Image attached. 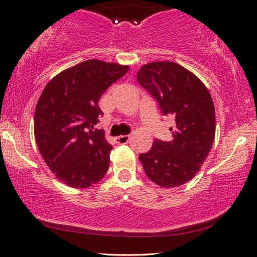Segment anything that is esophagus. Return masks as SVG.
Segmentation results:
<instances>
[{
    "mask_svg": "<svg viewBox=\"0 0 257 257\" xmlns=\"http://www.w3.org/2000/svg\"><path fill=\"white\" fill-rule=\"evenodd\" d=\"M129 140H130V136L129 135H121V136H117L116 137V143H118V144H125V143H128Z\"/></svg>",
    "mask_w": 257,
    "mask_h": 257,
    "instance_id": "obj_1",
    "label": "esophagus"
}]
</instances>
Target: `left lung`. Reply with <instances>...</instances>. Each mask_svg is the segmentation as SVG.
Returning <instances> with one entry per match:
<instances>
[{"label":"left lung","instance_id":"1","mask_svg":"<svg viewBox=\"0 0 257 257\" xmlns=\"http://www.w3.org/2000/svg\"><path fill=\"white\" fill-rule=\"evenodd\" d=\"M137 80L158 101L164 115L175 117L169 141L155 140L139 160L151 182L177 187L193 178L212 149L215 109L208 89L192 72L173 61H153L137 72Z\"/></svg>","mask_w":257,"mask_h":257}]
</instances>
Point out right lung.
<instances>
[{"instance_id":"obj_1","label":"right lung","mask_w":257,"mask_h":257,"mask_svg":"<svg viewBox=\"0 0 257 257\" xmlns=\"http://www.w3.org/2000/svg\"><path fill=\"white\" fill-rule=\"evenodd\" d=\"M128 70V65L89 59L60 72L43 89L35 139L46 165L67 186L87 189L106 175L113 147L103 130H93L103 115L97 102Z\"/></svg>"}]
</instances>
